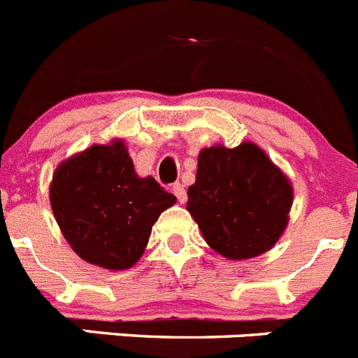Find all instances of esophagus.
Instances as JSON below:
<instances>
[{
    "mask_svg": "<svg viewBox=\"0 0 358 358\" xmlns=\"http://www.w3.org/2000/svg\"><path fill=\"white\" fill-rule=\"evenodd\" d=\"M172 189H173V194H176V197H177V201L181 202V204H185L186 202V189H185V186L181 185V182H176V185L172 186Z\"/></svg>",
    "mask_w": 358,
    "mask_h": 358,
    "instance_id": "esophagus-1",
    "label": "esophagus"
}]
</instances>
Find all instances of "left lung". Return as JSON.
<instances>
[{"instance_id": "obj_1", "label": "left lung", "mask_w": 358, "mask_h": 358, "mask_svg": "<svg viewBox=\"0 0 358 358\" xmlns=\"http://www.w3.org/2000/svg\"><path fill=\"white\" fill-rule=\"evenodd\" d=\"M292 186L255 143L204 148L188 206L204 240L229 260L273 248L289 222Z\"/></svg>"}]
</instances>
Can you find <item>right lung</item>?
Instances as JSON below:
<instances>
[{
    "label": "right lung",
    "instance_id": "1",
    "mask_svg": "<svg viewBox=\"0 0 358 358\" xmlns=\"http://www.w3.org/2000/svg\"><path fill=\"white\" fill-rule=\"evenodd\" d=\"M50 202L62 235L82 260L129 268L147 248L154 222L176 197L154 179H140L123 141L93 145L59 164Z\"/></svg>",
    "mask_w": 358,
    "mask_h": 358
}]
</instances>
